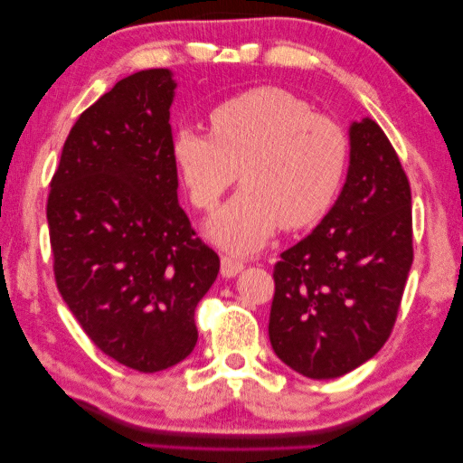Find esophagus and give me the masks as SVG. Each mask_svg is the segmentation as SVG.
Listing matches in <instances>:
<instances>
[{"label": "esophagus", "mask_w": 463, "mask_h": 463, "mask_svg": "<svg viewBox=\"0 0 463 463\" xmlns=\"http://www.w3.org/2000/svg\"><path fill=\"white\" fill-rule=\"evenodd\" d=\"M240 270H244V262L232 259V256H222V277H236Z\"/></svg>", "instance_id": "obj_1"}]
</instances>
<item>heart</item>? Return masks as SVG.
Instances as JSON below:
<instances>
[{
  "label": "heart",
  "mask_w": 463,
  "mask_h": 463,
  "mask_svg": "<svg viewBox=\"0 0 463 463\" xmlns=\"http://www.w3.org/2000/svg\"><path fill=\"white\" fill-rule=\"evenodd\" d=\"M211 135L182 128L172 160L193 207L211 213L233 182L241 191L207 223L215 244L260 250L279 227L303 230L335 204L351 164V139L336 118L281 88H254L217 104Z\"/></svg>",
  "instance_id": "b5f03b06"
}]
</instances>
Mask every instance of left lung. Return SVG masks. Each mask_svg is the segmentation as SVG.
I'll list each match as a JSON object with an SVG mask.
<instances>
[{
    "label": "left lung",
    "mask_w": 463,
    "mask_h": 463,
    "mask_svg": "<svg viewBox=\"0 0 463 463\" xmlns=\"http://www.w3.org/2000/svg\"><path fill=\"white\" fill-rule=\"evenodd\" d=\"M336 203L272 272V351L309 380H335L380 351L412 267V196L396 149L371 118L351 123Z\"/></svg>",
    "instance_id": "8db88e82"
}]
</instances>
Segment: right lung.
<instances>
[{
  "mask_svg": "<svg viewBox=\"0 0 463 463\" xmlns=\"http://www.w3.org/2000/svg\"><path fill=\"white\" fill-rule=\"evenodd\" d=\"M174 90L170 70H143L83 110L47 203L61 298L104 354L141 373L193 353L196 303L219 272L178 204Z\"/></svg>",
  "mask_w": 463,
  "mask_h": 463,
  "instance_id": "add662e5",
  "label": "right lung"
}]
</instances>
